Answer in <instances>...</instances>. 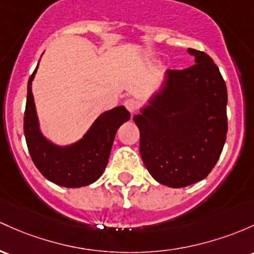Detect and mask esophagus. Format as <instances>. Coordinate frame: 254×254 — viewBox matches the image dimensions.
<instances>
[{"mask_svg": "<svg viewBox=\"0 0 254 254\" xmlns=\"http://www.w3.org/2000/svg\"><path fill=\"white\" fill-rule=\"evenodd\" d=\"M124 106H125V107H127V110L129 111L130 113L136 112V110H137V107H138L137 102H136L135 100H132V99L127 100V101L124 102Z\"/></svg>", "mask_w": 254, "mask_h": 254, "instance_id": "obj_1", "label": "esophagus"}]
</instances>
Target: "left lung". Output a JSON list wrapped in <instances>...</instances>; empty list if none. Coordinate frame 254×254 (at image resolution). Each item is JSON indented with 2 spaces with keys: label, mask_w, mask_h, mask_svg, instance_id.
Returning <instances> with one entry per match:
<instances>
[{
  "label": "left lung",
  "mask_w": 254,
  "mask_h": 254,
  "mask_svg": "<svg viewBox=\"0 0 254 254\" xmlns=\"http://www.w3.org/2000/svg\"><path fill=\"white\" fill-rule=\"evenodd\" d=\"M190 67L169 69L147 105L133 116L140 154L155 181L183 188L207 177L218 161L228 130L227 86L213 60L188 48Z\"/></svg>",
  "instance_id": "obj_1"
}]
</instances>
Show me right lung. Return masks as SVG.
Wrapping results in <instances>:
<instances>
[{
    "instance_id": "add662e5",
    "label": "right lung",
    "mask_w": 254,
    "mask_h": 254,
    "mask_svg": "<svg viewBox=\"0 0 254 254\" xmlns=\"http://www.w3.org/2000/svg\"><path fill=\"white\" fill-rule=\"evenodd\" d=\"M43 55V54H42ZM38 65L27 83L24 114V133L33 164L47 180L66 188H80L94 183L104 174L110 159L117 130L130 119L124 106L106 111L96 118L82 138L66 146L54 143L42 132L32 80Z\"/></svg>"
}]
</instances>
